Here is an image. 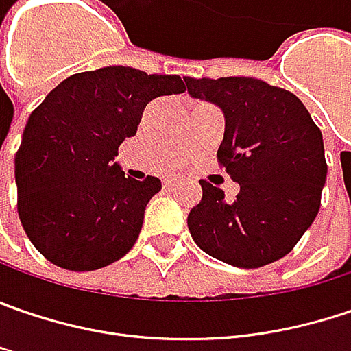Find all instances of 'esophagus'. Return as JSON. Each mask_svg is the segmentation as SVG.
I'll list each match as a JSON object with an SVG mask.
<instances>
[{
	"instance_id": "esophagus-1",
	"label": "esophagus",
	"mask_w": 351,
	"mask_h": 351,
	"mask_svg": "<svg viewBox=\"0 0 351 351\" xmlns=\"http://www.w3.org/2000/svg\"><path fill=\"white\" fill-rule=\"evenodd\" d=\"M162 182H165V186H167V189H173V186H176V184H178L180 180H178L176 176H169V178H165Z\"/></svg>"
}]
</instances>
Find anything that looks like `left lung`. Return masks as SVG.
Wrapping results in <instances>:
<instances>
[{
	"mask_svg": "<svg viewBox=\"0 0 351 351\" xmlns=\"http://www.w3.org/2000/svg\"><path fill=\"white\" fill-rule=\"evenodd\" d=\"M191 97L224 114L218 160L240 184L234 202L200 180L202 198L189 213L200 250L238 268L286 256L319 210L328 167L324 138L298 97L254 77H184Z\"/></svg>",
	"mask_w": 351,
	"mask_h": 351,
	"instance_id": "8db88e82",
	"label": "left lung"
}]
</instances>
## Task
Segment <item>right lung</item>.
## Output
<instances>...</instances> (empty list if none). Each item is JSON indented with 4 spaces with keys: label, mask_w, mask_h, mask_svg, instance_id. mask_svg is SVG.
<instances>
[{
    "label": "right lung",
    "mask_w": 351,
    "mask_h": 351,
    "mask_svg": "<svg viewBox=\"0 0 351 351\" xmlns=\"http://www.w3.org/2000/svg\"><path fill=\"white\" fill-rule=\"evenodd\" d=\"M184 89L178 75L109 65L67 77L29 114L15 155L17 213L49 262L85 272L133 248L160 180L125 176L114 156L153 99Z\"/></svg>",
    "instance_id": "1"
}]
</instances>
